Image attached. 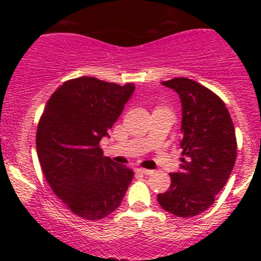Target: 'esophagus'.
<instances>
[{
    "instance_id": "34e87169",
    "label": "esophagus",
    "mask_w": 261,
    "mask_h": 261,
    "mask_svg": "<svg viewBox=\"0 0 261 261\" xmlns=\"http://www.w3.org/2000/svg\"><path fill=\"white\" fill-rule=\"evenodd\" d=\"M136 171L138 172V174H142V175H151L154 171H151V170H146V168H137Z\"/></svg>"
}]
</instances>
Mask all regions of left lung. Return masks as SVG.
Instances as JSON below:
<instances>
[{"label":"left lung","instance_id":"left-lung-1","mask_svg":"<svg viewBox=\"0 0 261 261\" xmlns=\"http://www.w3.org/2000/svg\"><path fill=\"white\" fill-rule=\"evenodd\" d=\"M181 100V170L170 174L171 186L156 196L159 205L177 217H193L214 204L231 174L237 137L231 116L220 96L184 77L162 82Z\"/></svg>","mask_w":261,"mask_h":261}]
</instances>
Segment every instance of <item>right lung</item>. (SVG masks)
<instances>
[{
    "label": "right lung",
    "mask_w": 261,
    "mask_h": 261,
    "mask_svg": "<svg viewBox=\"0 0 261 261\" xmlns=\"http://www.w3.org/2000/svg\"><path fill=\"white\" fill-rule=\"evenodd\" d=\"M135 91L94 77L65 81L50 95L36 132L41 170L75 216L102 220L119 208L133 171L103 155L99 144Z\"/></svg>",
    "instance_id": "obj_1"
}]
</instances>
